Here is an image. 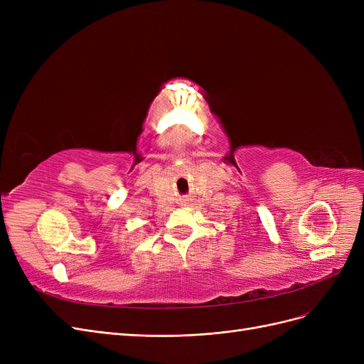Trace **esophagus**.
I'll use <instances>...</instances> for the list:
<instances>
[{"mask_svg": "<svg viewBox=\"0 0 364 364\" xmlns=\"http://www.w3.org/2000/svg\"><path fill=\"white\" fill-rule=\"evenodd\" d=\"M186 202H188V200H185V199H183V200H182V205H185Z\"/></svg>", "mask_w": 364, "mask_h": 364, "instance_id": "obj_1", "label": "esophagus"}]
</instances>
